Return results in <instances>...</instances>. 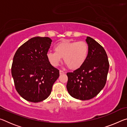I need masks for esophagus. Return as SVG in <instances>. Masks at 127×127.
Here are the masks:
<instances>
[{"label":"esophagus","instance_id":"esophagus-1","mask_svg":"<svg viewBox=\"0 0 127 127\" xmlns=\"http://www.w3.org/2000/svg\"><path fill=\"white\" fill-rule=\"evenodd\" d=\"M59 73H60V74H64V73H65V72H64V71H63V70H59Z\"/></svg>","mask_w":127,"mask_h":127}]
</instances>
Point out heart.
I'll list each match as a JSON object with an SVG mask.
<instances>
[{"instance_id":"b5f03b06","label":"heart","mask_w":127,"mask_h":127,"mask_svg":"<svg viewBox=\"0 0 127 127\" xmlns=\"http://www.w3.org/2000/svg\"><path fill=\"white\" fill-rule=\"evenodd\" d=\"M55 52L49 51L46 58L53 66L59 65L63 58L68 67L72 70L82 66L87 58L89 45L83 41L63 40L54 46Z\"/></svg>"}]
</instances>
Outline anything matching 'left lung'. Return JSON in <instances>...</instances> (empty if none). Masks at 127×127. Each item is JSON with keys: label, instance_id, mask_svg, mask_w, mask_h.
<instances>
[{"label": "left lung", "instance_id": "left-lung-1", "mask_svg": "<svg viewBox=\"0 0 127 127\" xmlns=\"http://www.w3.org/2000/svg\"><path fill=\"white\" fill-rule=\"evenodd\" d=\"M89 54L85 63L73 72H68L66 89L72 97L80 100L91 99L104 87L109 63L106 51L90 37L86 39Z\"/></svg>", "mask_w": 127, "mask_h": 127}]
</instances>
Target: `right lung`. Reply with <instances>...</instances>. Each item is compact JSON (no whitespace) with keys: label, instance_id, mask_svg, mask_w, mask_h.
I'll use <instances>...</instances> for the list:
<instances>
[{"label":"right lung","instance_id":"right-lung-1","mask_svg":"<svg viewBox=\"0 0 127 127\" xmlns=\"http://www.w3.org/2000/svg\"><path fill=\"white\" fill-rule=\"evenodd\" d=\"M52 40L48 37L31 38L15 53L12 76L20 95L30 102H38L50 95L59 77V70L46 58Z\"/></svg>","mask_w":127,"mask_h":127}]
</instances>
